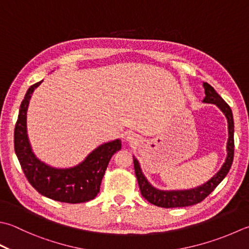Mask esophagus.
<instances>
[{"mask_svg":"<svg viewBox=\"0 0 249 249\" xmlns=\"http://www.w3.org/2000/svg\"><path fill=\"white\" fill-rule=\"evenodd\" d=\"M127 140H128V141H135L136 139H135L134 134H129V135L127 136Z\"/></svg>","mask_w":249,"mask_h":249,"instance_id":"34e87169","label":"esophagus"}]
</instances>
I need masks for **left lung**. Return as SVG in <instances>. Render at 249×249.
Instances as JSON below:
<instances>
[{"mask_svg": "<svg viewBox=\"0 0 249 249\" xmlns=\"http://www.w3.org/2000/svg\"><path fill=\"white\" fill-rule=\"evenodd\" d=\"M204 89H205V98L204 102L206 104H213L225 113L228 120V129H229V139L227 143L228 155L226 162L223 163L220 170L213 176L211 180H208L206 183L202 184L197 188L190 189V190H178V191H163L151 186L147 178L141 172L139 162L135 157L134 158V167L135 174L137 177V181L139 184V189L142 196L148 202L153 205L164 208H173V207H186L196 205L197 203H201L204 198L207 197L216 187L220 183L229 170L231 168L233 162V157H234V122H233L232 110L227 102L223 100L218 92L213 89V87L204 83Z\"/></svg>", "mask_w": 249, "mask_h": 249, "instance_id": "left-lung-1", "label": "left lung"}]
</instances>
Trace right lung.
<instances>
[{
    "label": "right lung",
    "instance_id": "obj_1",
    "mask_svg": "<svg viewBox=\"0 0 249 249\" xmlns=\"http://www.w3.org/2000/svg\"><path fill=\"white\" fill-rule=\"evenodd\" d=\"M42 83L30 86L19 109L15 125V152L24 176L38 193L53 201L63 203H84L99 193L109 160L121 150V140L116 139L99 145L79 165L71 168H53L36 159L32 152L27 135V110L34 89Z\"/></svg>",
    "mask_w": 249,
    "mask_h": 249
}]
</instances>
